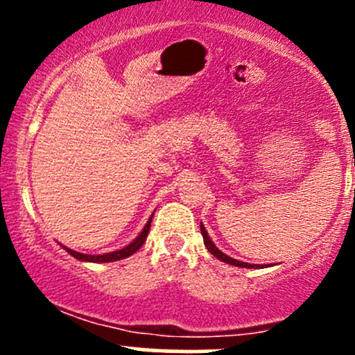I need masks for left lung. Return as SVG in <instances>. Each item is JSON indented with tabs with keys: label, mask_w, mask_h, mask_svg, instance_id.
I'll list each match as a JSON object with an SVG mask.
<instances>
[{
	"label": "left lung",
	"mask_w": 355,
	"mask_h": 355,
	"mask_svg": "<svg viewBox=\"0 0 355 355\" xmlns=\"http://www.w3.org/2000/svg\"><path fill=\"white\" fill-rule=\"evenodd\" d=\"M200 234H202V239H204V245H206V249L209 250L211 254H213L214 257H216V259H220V261H223V263H227V264H232V266H239V268H261L259 264H250V263H244V261H239V259H234V257H230V256H227V254L225 252H221L220 249H218L216 245H214V242L211 241L209 239V235H207V232H206V228H204V225L200 223Z\"/></svg>",
	"instance_id": "obj_1"
}]
</instances>
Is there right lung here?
<instances>
[{
	"label": "right lung",
	"instance_id": "right-lung-1",
	"mask_svg": "<svg viewBox=\"0 0 355 355\" xmlns=\"http://www.w3.org/2000/svg\"><path fill=\"white\" fill-rule=\"evenodd\" d=\"M153 216H155V213L151 214V218H149V220H148L146 227L142 228L141 234H139L137 237H135L134 241L130 242V244L125 245L123 249H118V250H113V252H106V254H98V256H92V254L77 252V250L68 249V247H65V245H62V247L67 250L68 254H70V256H73L75 259L85 261V263H113V261L125 259V257H128V256H132V254H134V252H137V250L142 247V244H144V242H146V239H148V234H149V227H151Z\"/></svg>",
	"mask_w": 355,
	"mask_h": 355
}]
</instances>
